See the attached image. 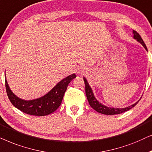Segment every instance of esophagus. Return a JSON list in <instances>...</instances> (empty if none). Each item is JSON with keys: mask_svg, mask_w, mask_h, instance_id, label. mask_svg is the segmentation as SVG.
<instances>
[{"mask_svg": "<svg viewBox=\"0 0 152 152\" xmlns=\"http://www.w3.org/2000/svg\"><path fill=\"white\" fill-rule=\"evenodd\" d=\"M87 72V68L86 66H85L83 65H81V66H79L77 69V72L78 74L80 75H82L84 73H86Z\"/></svg>", "mask_w": 152, "mask_h": 152, "instance_id": "1", "label": "esophagus"}]
</instances>
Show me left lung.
Instances as JSON below:
<instances>
[{"instance_id": "8db88e82", "label": "left lung", "mask_w": 152, "mask_h": 152, "mask_svg": "<svg viewBox=\"0 0 152 152\" xmlns=\"http://www.w3.org/2000/svg\"><path fill=\"white\" fill-rule=\"evenodd\" d=\"M133 38H134L135 39H136L139 43L142 44L143 47L147 50V46L145 45V42H143L142 38H141L140 35L136 31H135V30H133ZM83 80L85 82V85H86V94L87 99H88L89 104H90V106L92 107L93 109H94V110L97 111L98 113H102V114L110 115L120 114V113L126 112V111L130 110V109L133 108V107H134L139 102L138 100L137 102H135V104L131 105V106H129L128 107H126V108H111V107H108L105 106L104 104H102V103H100L96 98H95L94 93H93L92 89L90 86V85H89L88 80H87V79L85 77H83Z\"/></svg>"}]
</instances>
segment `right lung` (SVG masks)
Listing matches in <instances>:
<instances>
[{"mask_svg":"<svg viewBox=\"0 0 152 152\" xmlns=\"http://www.w3.org/2000/svg\"><path fill=\"white\" fill-rule=\"evenodd\" d=\"M5 77V87L8 98L16 108L26 114L35 116H45L53 113L61 104L64 92L69 83L76 77L71 74L58 83L48 93L39 98L32 100H24L14 94L7 83Z\"/></svg>","mask_w":152,"mask_h":152,"instance_id":"obj_1","label":"right lung"}]
</instances>
